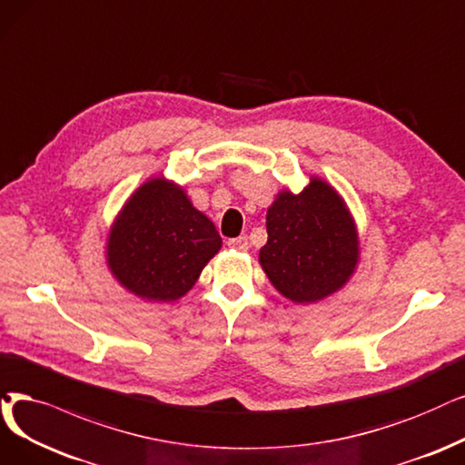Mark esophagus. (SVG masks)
Returning <instances> with one entry per match:
<instances>
[{
  "instance_id": "esophagus-1",
  "label": "esophagus",
  "mask_w": 465,
  "mask_h": 465,
  "mask_svg": "<svg viewBox=\"0 0 465 465\" xmlns=\"http://www.w3.org/2000/svg\"><path fill=\"white\" fill-rule=\"evenodd\" d=\"M231 248L234 250H248V236H236V238H229L227 242Z\"/></svg>"
}]
</instances>
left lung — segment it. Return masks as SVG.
Wrapping results in <instances>:
<instances>
[{
	"mask_svg": "<svg viewBox=\"0 0 465 465\" xmlns=\"http://www.w3.org/2000/svg\"><path fill=\"white\" fill-rule=\"evenodd\" d=\"M357 232L341 198L319 179L281 193L267 212V244L259 252L269 281L295 303L340 290L357 265Z\"/></svg>",
	"mask_w": 465,
	"mask_h": 465,
	"instance_id": "left-lung-1",
	"label": "left lung"
}]
</instances>
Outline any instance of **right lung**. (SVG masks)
<instances>
[{
  "instance_id": "right-lung-1",
  "label": "right lung",
  "mask_w": 465,
  "mask_h": 465,
  "mask_svg": "<svg viewBox=\"0 0 465 465\" xmlns=\"http://www.w3.org/2000/svg\"><path fill=\"white\" fill-rule=\"evenodd\" d=\"M213 223L184 193L153 179L129 198L108 240V263L118 281L151 302H175L219 252Z\"/></svg>"
}]
</instances>
